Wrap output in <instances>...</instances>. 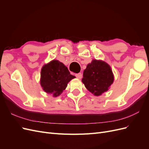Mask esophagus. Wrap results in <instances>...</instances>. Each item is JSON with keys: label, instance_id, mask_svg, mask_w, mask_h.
I'll return each instance as SVG.
<instances>
[{"label": "esophagus", "instance_id": "34e87169", "mask_svg": "<svg viewBox=\"0 0 149 149\" xmlns=\"http://www.w3.org/2000/svg\"><path fill=\"white\" fill-rule=\"evenodd\" d=\"M75 76H76V78H79V79H81L82 78V76H83V75H82V74H81V73H77V74H75Z\"/></svg>", "mask_w": 149, "mask_h": 149}]
</instances>
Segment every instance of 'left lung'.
Wrapping results in <instances>:
<instances>
[{"instance_id": "8db88e82", "label": "left lung", "mask_w": 149, "mask_h": 149, "mask_svg": "<svg viewBox=\"0 0 149 149\" xmlns=\"http://www.w3.org/2000/svg\"><path fill=\"white\" fill-rule=\"evenodd\" d=\"M114 81L109 65L106 62L94 60L84 70L82 82L85 87L95 96L107 91Z\"/></svg>"}]
</instances>
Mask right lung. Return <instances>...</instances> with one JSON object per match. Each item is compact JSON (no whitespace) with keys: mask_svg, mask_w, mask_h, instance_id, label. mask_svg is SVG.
Returning <instances> with one entry per match:
<instances>
[{"mask_svg":"<svg viewBox=\"0 0 149 149\" xmlns=\"http://www.w3.org/2000/svg\"><path fill=\"white\" fill-rule=\"evenodd\" d=\"M74 78L62 63L53 60L43 66L40 83L45 91L56 97L66 89L68 83Z\"/></svg>","mask_w":149,"mask_h":149,"instance_id":"obj_1","label":"right lung"}]
</instances>
